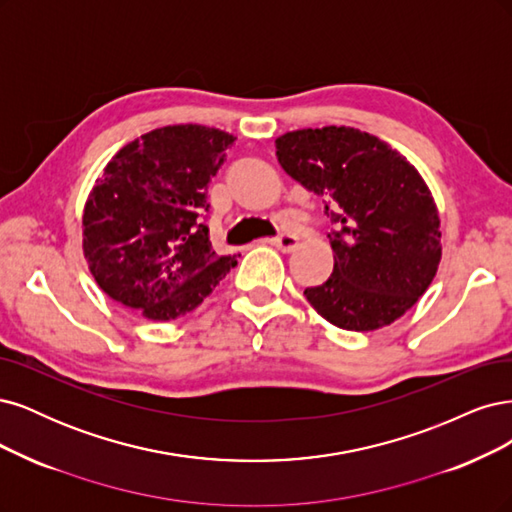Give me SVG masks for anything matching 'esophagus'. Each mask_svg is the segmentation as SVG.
<instances>
[{
	"instance_id": "esophagus-1",
	"label": "esophagus",
	"mask_w": 512,
	"mask_h": 512,
	"mask_svg": "<svg viewBox=\"0 0 512 512\" xmlns=\"http://www.w3.org/2000/svg\"><path fill=\"white\" fill-rule=\"evenodd\" d=\"M278 251H283V253H289V251H293L295 246H298V238H295L293 234H280V236H276V238H272L270 240Z\"/></svg>"
}]
</instances>
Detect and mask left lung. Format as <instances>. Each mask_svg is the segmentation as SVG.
<instances>
[{"label":"left lung","mask_w":512,"mask_h":512,"mask_svg":"<svg viewBox=\"0 0 512 512\" xmlns=\"http://www.w3.org/2000/svg\"><path fill=\"white\" fill-rule=\"evenodd\" d=\"M283 170L325 197L334 272L308 287L319 315L349 332L391 325L432 285L442 257L430 187L398 151L355 127L287 131L276 138Z\"/></svg>","instance_id":"left-lung-1"}]
</instances>
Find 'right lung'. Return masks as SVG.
I'll use <instances>...</instances> for the list:
<instances>
[{
  "mask_svg": "<svg viewBox=\"0 0 512 512\" xmlns=\"http://www.w3.org/2000/svg\"><path fill=\"white\" fill-rule=\"evenodd\" d=\"M234 140L217 127L168 125L108 161L82 212V253L108 298L148 321H172L236 266L212 251L200 221L206 187Z\"/></svg>",
  "mask_w": 512,
  "mask_h": 512,
  "instance_id": "right-lung-1",
  "label": "right lung"
}]
</instances>
